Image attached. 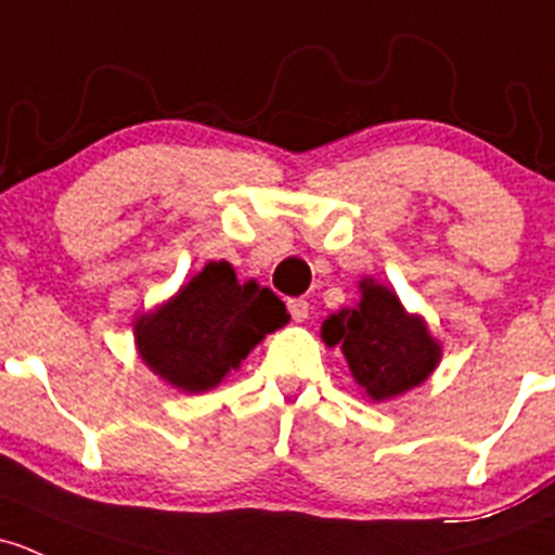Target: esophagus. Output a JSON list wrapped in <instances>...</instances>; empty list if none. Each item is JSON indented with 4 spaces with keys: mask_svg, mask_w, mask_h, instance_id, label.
<instances>
[{
    "mask_svg": "<svg viewBox=\"0 0 555 555\" xmlns=\"http://www.w3.org/2000/svg\"><path fill=\"white\" fill-rule=\"evenodd\" d=\"M287 308H289V317H293V322H306L308 319V300L306 297H293V300H287Z\"/></svg>",
    "mask_w": 555,
    "mask_h": 555,
    "instance_id": "34e87169",
    "label": "esophagus"
}]
</instances>
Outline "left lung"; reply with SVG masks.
I'll return each instance as SVG.
<instances>
[{
	"instance_id": "8db88e82",
	"label": "left lung",
	"mask_w": 555,
	"mask_h": 555,
	"mask_svg": "<svg viewBox=\"0 0 555 555\" xmlns=\"http://www.w3.org/2000/svg\"><path fill=\"white\" fill-rule=\"evenodd\" d=\"M326 346L340 343L348 366L375 401L415 388L439 364L441 348L423 319L410 317L390 289L364 282L353 306L322 324Z\"/></svg>"
}]
</instances>
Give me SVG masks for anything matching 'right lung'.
<instances>
[{
	"label": "right lung",
	"instance_id": "1",
	"mask_svg": "<svg viewBox=\"0 0 555 555\" xmlns=\"http://www.w3.org/2000/svg\"><path fill=\"white\" fill-rule=\"evenodd\" d=\"M289 322L268 287L238 284L225 260L207 262L178 297L135 324L145 364L185 393L215 388L268 335Z\"/></svg>",
	"mask_w": 555,
	"mask_h": 555
}]
</instances>
